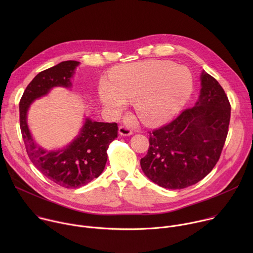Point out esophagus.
Wrapping results in <instances>:
<instances>
[{
    "label": "esophagus",
    "mask_w": 253,
    "mask_h": 253,
    "mask_svg": "<svg viewBox=\"0 0 253 253\" xmlns=\"http://www.w3.org/2000/svg\"><path fill=\"white\" fill-rule=\"evenodd\" d=\"M118 133L122 136H130L132 135V130L126 126H120L119 129H118Z\"/></svg>",
    "instance_id": "obj_1"
}]
</instances>
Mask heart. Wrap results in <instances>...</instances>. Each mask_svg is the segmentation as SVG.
I'll return each mask as SVG.
<instances>
[{
	"label": "heart",
	"mask_w": 253,
	"mask_h": 253,
	"mask_svg": "<svg viewBox=\"0 0 253 253\" xmlns=\"http://www.w3.org/2000/svg\"><path fill=\"white\" fill-rule=\"evenodd\" d=\"M193 90L191 73L171 61H145L118 70L113 85L99 86V99L109 110L119 112L134 102L139 118L147 125L162 123L175 115Z\"/></svg>",
	"instance_id": "b5f03b06"
}]
</instances>
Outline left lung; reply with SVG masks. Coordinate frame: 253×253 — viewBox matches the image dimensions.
Instances as JSON below:
<instances>
[{
  "label": "left lung",
  "mask_w": 253,
  "mask_h": 253,
  "mask_svg": "<svg viewBox=\"0 0 253 253\" xmlns=\"http://www.w3.org/2000/svg\"><path fill=\"white\" fill-rule=\"evenodd\" d=\"M194 107L150 133L141 168L151 181L167 189H182L202 180L219 160L228 133L230 103L205 71Z\"/></svg>",
  "instance_id": "1"
}]
</instances>
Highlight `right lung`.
Segmentation results:
<instances>
[{"label": "right lung", "mask_w": 253, "mask_h": 253, "mask_svg": "<svg viewBox=\"0 0 253 253\" xmlns=\"http://www.w3.org/2000/svg\"><path fill=\"white\" fill-rule=\"evenodd\" d=\"M79 64L64 61L40 72L27 86L19 105L20 127L30 160L44 176L65 188H79L99 177L107 162V149L118 135L117 123L86 118L79 134L61 149L46 150L33 139L27 123L29 107L54 87L71 88V78Z\"/></svg>", "instance_id": "right-lung-1"}]
</instances>
